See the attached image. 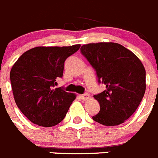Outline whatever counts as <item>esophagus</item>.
Segmentation results:
<instances>
[{
	"label": "esophagus",
	"mask_w": 158,
	"mask_h": 158,
	"mask_svg": "<svg viewBox=\"0 0 158 158\" xmlns=\"http://www.w3.org/2000/svg\"><path fill=\"white\" fill-rule=\"evenodd\" d=\"M80 97L81 100H85V101H86V100H88L89 99V94H83V95H80Z\"/></svg>",
	"instance_id": "34e87169"
}]
</instances>
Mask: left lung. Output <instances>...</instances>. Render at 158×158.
<instances>
[{"label": "left lung", "instance_id": "8db88e82", "mask_svg": "<svg viewBox=\"0 0 158 158\" xmlns=\"http://www.w3.org/2000/svg\"><path fill=\"white\" fill-rule=\"evenodd\" d=\"M106 89L93 97L100 112L93 119L104 126H117L136 111L146 91V69L138 57L116 43H89L81 47Z\"/></svg>", "mask_w": 158, "mask_h": 158}]
</instances>
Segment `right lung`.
Returning <instances> with one entry per match:
<instances>
[{"label": "right lung", "instance_id": "1", "mask_svg": "<svg viewBox=\"0 0 158 158\" xmlns=\"http://www.w3.org/2000/svg\"><path fill=\"white\" fill-rule=\"evenodd\" d=\"M80 47H34L12 65L10 81L14 100L31 122L51 127L63 120L76 95L54 89V85L57 78L63 75L66 58Z\"/></svg>", "mask_w": 158, "mask_h": 158}]
</instances>
